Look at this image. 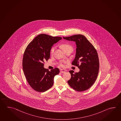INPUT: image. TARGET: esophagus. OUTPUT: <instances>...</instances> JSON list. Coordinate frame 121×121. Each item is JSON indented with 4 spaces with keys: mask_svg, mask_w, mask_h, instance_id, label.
I'll use <instances>...</instances> for the list:
<instances>
[{
    "mask_svg": "<svg viewBox=\"0 0 121 121\" xmlns=\"http://www.w3.org/2000/svg\"><path fill=\"white\" fill-rule=\"evenodd\" d=\"M66 72L67 70L66 69H62L60 70V72L62 73H64Z\"/></svg>",
    "mask_w": 121,
    "mask_h": 121,
    "instance_id": "esophagus-1",
    "label": "esophagus"
}]
</instances>
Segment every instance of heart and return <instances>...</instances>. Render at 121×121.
I'll list each match as a JSON object with an SVG mask.
<instances>
[{
  "label": "heart",
  "mask_w": 121,
  "mask_h": 121,
  "mask_svg": "<svg viewBox=\"0 0 121 121\" xmlns=\"http://www.w3.org/2000/svg\"><path fill=\"white\" fill-rule=\"evenodd\" d=\"M61 47L62 48V50L65 52V51H66L67 50L69 49H73V48L72 47V46L68 44V43H63L61 45ZM56 47H52L51 48V49H50V52L51 54H53V52H54L55 49ZM65 62H61L60 63V66L61 67H64L65 66Z\"/></svg>",
  "instance_id": "b5f03b06"
}]
</instances>
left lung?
I'll use <instances>...</instances> for the list:
<instances>
[{
    "label": "left lung",
    "mask_w": 121,
    "mask_h": 121,
    "mask_svg": "<svg viewBox=\"0 0 121 121\" xmlns=\"http://www.w3.org/2000/svg\"><path fill=\"white\" fill-rule=\"evenodd\" d=\"M63 38L76 43V56L72 64L80 69V71L76 73L73 70L69 71L71 78L68 83L76 91H85L93 85L99 73V58L96 49L83 35Z\"/></svg>",
    "instance_id": "8db88e82"
}]
</instances>
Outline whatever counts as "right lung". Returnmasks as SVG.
<instances>
[{
  "label": "right lung",
  "mask_w": 121,
  "mask_h": 121,
  "mask_svg": "<svg viewBox=\"0 0 121 121\" xmlns=\"http://www.w3.org/2000/svg\"><path fill=\"white\" fill-rule=\"evenodd\" d=\"M62 39L40 34L30 42L25 50L23 70L27 82L35 91L43 92L53 85L54 78L59 73V69L56 68L49 71L44 68V61L49 59L52 46Z\"/></svg>",
  "instance_id": "add662e5"
}]
</instances>
